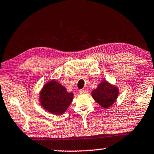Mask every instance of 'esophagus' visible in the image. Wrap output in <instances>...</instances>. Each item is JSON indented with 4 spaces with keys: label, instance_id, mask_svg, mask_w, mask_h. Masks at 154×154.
<instances>
[{
    "label": "esophagus",
    "instance_id": "esophagus-1",
    "mask_svg": "<svg viewBox=\"0 0 154 154\" xmlns=\"http://www.w3.org/2000/svg\"><path fill=\"white\" fill-rule=\"evenodd\" d=\"M88 93V91L86 90V89H82V90L79 91L80 94H86Z\"/></svg>",
    "mask_w": 154,
    "mask_h": 154
}]
</instances>
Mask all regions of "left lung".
Wrapping results in <instances>:
<instances>
[{
	"label": "left lung",
	"mask_w": 154,
	"mask_h": 154,
	"mask_svg": "<svg viewBox=\"0 0 154 154\" xmlns=\"http://www.w3.org/2000/svg\"><path fill=\"white\" fill-rule=\"evenodd\" d=\"M118 94V88L107 82H101L97 88L92 91L93 99L104 108L111 106L116 102Z\"/></svg>",
	"instance_id": "obj_1"
}]
</instances>
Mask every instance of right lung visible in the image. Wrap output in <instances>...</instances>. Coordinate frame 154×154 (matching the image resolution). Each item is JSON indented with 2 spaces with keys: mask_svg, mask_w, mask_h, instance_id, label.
Returning a JSON list of instances; mask_svg holds the SVG:
<instances>
[{
  "mask_svg": "<svg viewBox=\"0 0 154 154\" xmlns=\"http://www.w3.org/2000/svg\"><path fill=\"white\" fill-rule=\"evenodd\" d=\"M73 99V93H68L62 85L56 81H50L43 86L40 93L42 106L55 115L63 113Z\"/></svg>",
  "mask_w": 154,
  "mask_h": 154,
  "instance_id": "right-lung-1",
  "label": "right lung"
}]
</instances>
